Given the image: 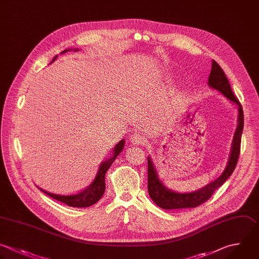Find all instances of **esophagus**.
<instances>
[{
  "instance_id": "34e87169",
  "label": "esophagus",
  "mask_w": 259,
  "mask_h": 259,
  "mask_svg": "<svg viewBox=\"0 0 259 259\" xmlns=\"http://www.w3.org/2000/svg\"><path fill=\"white\" fill-rule=\"evenodd\" d=\"M131 142L134 145H143L146 142V138L140 133H134L131 136Z\"/></svg>"
}]
</instances>
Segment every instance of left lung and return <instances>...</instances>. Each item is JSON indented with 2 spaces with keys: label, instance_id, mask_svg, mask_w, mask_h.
Returning a JSON list of instances; mask_svg holds the SVG:
<instances>
[{
  "label": "left lung",
  "instance_id": "1",
  "mask_svg": "<svg viewBox=\"0 0 259 259\" xmlns=\"http://www.w3.org/2000/svg\"><path fill=\"white\" fill-rule=\"evenodd\" d=\"M208 86L220 91L230 101L238 106V125L234 134L231 152L229 156L228 164L224 172L212 182L208 183L204 187L188 192H177L166 187L159 179L155 170L154 164L150 157H148V191L153 201L164 209H185L192 208L200 205L206 201L223 183L231 176L238 162L241 146V136L244 126V115L242 105L239 100L235 97L231 85L217 62L212 60L211 71L208 76Z\"/></svg>",
  "mask_w": 259,
  "mask_h": 259
}]
</instances>
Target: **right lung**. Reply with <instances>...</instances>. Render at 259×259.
Instances as JSON below:
<instances>
[{
    "instance_id": "add662e5",
    "label": "right lung",
    "mask_w": 259,
    "mask_h": 259,
    "mask_svg": "<svg viewBox=\"0 0 259 259\" xmlns=\"http://www.w3.org/2000/svg\"><path fill=\"white\" fill-rule=\"evenodd\" d=\"M70 50H66L64 52H62V54L67 53ZM78 51V50H77ZM75 51V52H77ZM57 59V56L55 57V59L53 60V62ZM124 146V140H121L113 149V154L112 156L103 161L98 169L97 175L94 179V181L87 186L85 189L77 192V193H72V194H67V195H63V194H56V193H51L47 190H44L41 188H39L42 192H45L46 194H48L49 196L64 202L66 204H68L69 206H74V207H88L94 203H96L103 195L104 191H105V174L106 171L109 169V167L111 166V164L113 163V161L115 160V158L119 155V153L122 151Z\"/></svg>"
}]
</instances>
